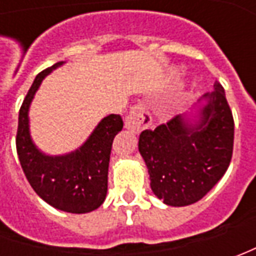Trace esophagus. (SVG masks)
I'll list each match as a JSON object with an SVG mask.
<instances>
[{
  "mask_svg": "<svg viewBox=\"0 0 256 256\" xmlns=\"http://www.w3.org/2000/svg\"><path fill=\"white\" fill-rule=\"evenodd\" d=\"M152 122L150 112L145 110L142 104L134 105L130 114L125 116V128L131 130L132 132H141L142 130L148 128Z\"/></svg>",
  "mask_w": 256,
  "mask_h": 256,
  "instance_id": "34e87169",
  "label": "esophagus"
}]
</instances>
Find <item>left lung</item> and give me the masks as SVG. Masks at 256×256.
<instances>
[{"label": "left lung", "instance_id": "8db88e82", "mask_svg": "<svg viewBox=\"0 0 256 256\" xmlns=\"http://www.w3.org/2000/svg\"><path fill=\"white\" fill-rule=\"evenodd\" d=\"M194 110L145 130L138 141L151 190L170 206L202 200L231 162L234 118L222 85L215 82Z\"/></svg>", "mask_w": 256, "mask_h": 256}]
</instances>
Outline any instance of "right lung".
<instances>
[{
	"label": "right lung",
	"instance_id": "right-lung-1",
	"mask_svg": "<svg viewBox=\"0 0 256 256\" xmlns=\"http://www.w3.org/2000/svg\"><path fill=\"white\" fill-rule=\"evenodd\" d=\"M64 64V61L56 62L35 76L18 115L16 154L26 180L40 198L60 211L86 214L105 201L112 141L124 122L120 115L111 114L98 122L85 142L72 152H42L31 138L30 106L45 76Z\"/></svg>",
	"mask_w": 256,
	"mask_h": 256
}]
</instances>
